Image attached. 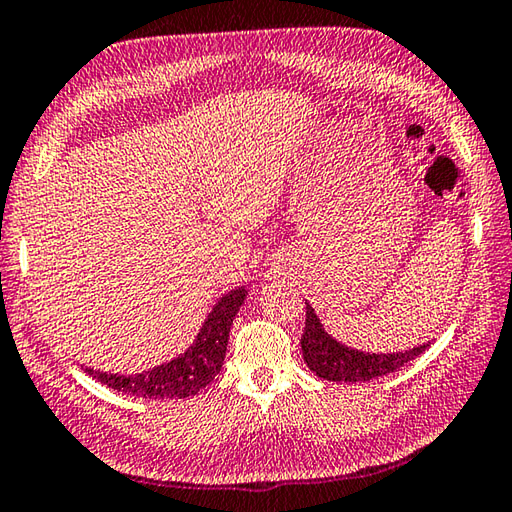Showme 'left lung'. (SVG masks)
<instances>
[{
  "instance_id": "left-lung-1",
  "label": "left lung",
  "mask_w": 512,
  "mask_h": 512,
  "mask_svg": "<svg viewBox=\"0 0 512 512\" xmlns=\"http://www.w3.org/2000/svg\"><path fill=\"white\" fill-rule=\"evenodd\" d=\"M305 332L301 336L303 359L316 376L327 381H345V383H361L370 379H379L383 374H390L403 365L417 359L421 352H426L430 343L412 347L406 352L397 354H370L361 350L345 347L330 334L323 330L321 321L314 314L312 305L305 303Z\"/></svg>"
}]
</instances>
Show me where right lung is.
I'll return each mask as SVG.
<instances>
[{
	"label": "right lung",
	"instance_id": "obj_1",
	"mask_svg": "<svg viewBox=\"0 0 512 512\" xmlns=\"http://www.w3.org/2000/svg\"><path fill=\"white\" fill-rule=\"evenodd\" d=\"M245 287L231 289L209 312L205 325L198 332L194 345L185 354L169 363L142 374H111L86 368L93 379L109 385L111 390L142 399H185L198 394L202 388L214 381V376L223 368L229 330L245 301Z\"/></svg>",
	"mask_w": 512,
	"mask_h": 512
}]
</instances>
